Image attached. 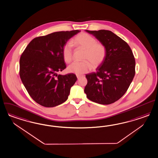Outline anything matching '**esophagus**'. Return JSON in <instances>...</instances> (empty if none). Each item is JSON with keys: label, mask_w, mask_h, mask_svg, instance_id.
Masks as SVG:
<instances>
[{"label": "esophagus", "mask_w": 158, "mask_h": 158, "mask_svg": "<svg viewBox=\"0 0 158 158\" xmlns=\"http://www.w3.org/2000/svg\"><path fill=\"white\" fill-rule=\"evenodd\" d=\"M77 79H79V78L81 77V75H77Z\"/></svg>", "instance_id": "1"}]
</instances>
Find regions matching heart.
<instances>
[{
	"mask_svg": "<svg viewBox=\"0 0 158 158\" xmlns=\"http://www.w3.org/2000/svg\"><path fill=\"white\" fill-rule=\"evenodd\" d=\"M72 43L78 48L85 50L81 62H73L68 68L71 73L77 75L89 72L93 67L97 68L103 63L106 56V49L103 43L97 42L95 38L86 33H81L72 39ZM65 62L69 63L73 58V49L71 43L65 44L62 50Z\"/></svg>",
	"mask_w": 158,
	"mask_h": 158,
	"instance_id": "1",
	"label": "heart"
}]
</instances>
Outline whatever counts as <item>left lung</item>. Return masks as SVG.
<instances>
[{
	"label": "left lung",
	"instance_id": "left-lung-1",
	"mask_svg": "<svg viewBox=\"0 0 158 158\" xmlns=\"http://www.w3.org/2000/svg\"><path fill=\"white\" fill-rule=\"evenodd\" d=\"M86 32L105 45L106 56L97 72L86 75L85 93L91 101L103 105L112 104L124 95L134 78L133 53L127 43L110 31Z\"/></svg>",
	"mask_w": 158,
	"mask_h": 158
}]
</instances>
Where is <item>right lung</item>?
<instances>
[{
  "label": "right lung",
  "instance_id": "add662e5",
  "mask_svg": "<svg viewBox=\"0 0 158 158\" xmlns=\"http://www.w3.org/2000/svg\"><path fill=\"white\" fill-rule=\"evenodd\" d=\"M79 30L60 31L34 38L19 59V76L29 96L44 107H54L68 99L76 75H57L66 68L62 50Z\"/></svg>",
  "mask_w": 158,
  "mask_h": 158
}]
</instances>
